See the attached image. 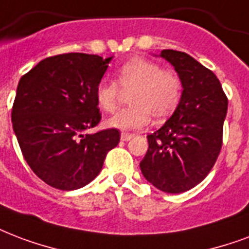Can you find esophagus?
<instances>
[{"label": "esophagus", "mask_w": 249, "mask_h": 249, "mask_svg": "<svg viewBox=\"0 0 249 249\" xmlns=\"http://www.w3.org/2000/svg\"><path fill=\"white\" fill-rule=\"evenodd\" d=\"M133 138V134H130V133H125V132H123L121 133V141H130V140H132Z\"/></svg>", "instance_id": "esophagus-1"}]
</instances>
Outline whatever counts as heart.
<instances>
[{"label":"heart","mask_w":249,"mask_h":249,"mask_svg":"<svg viewBox=\"0 0 249 249\" xmlns=\"http://www.w3.org/2000/svg\"><path fill=\"white\" fill-rule=\"evenodd\" d=\"M128 96V108L121 109L107 121L111 128L130 130L155 121L166 120L179 106L183 85L172 70L162 69L157 62L134 57L116 70L115 83L102 81L95 90L96 104L111 113L117 108L121 92Z\"/></svg>","instance_id":"obj_1"}]
</instances>
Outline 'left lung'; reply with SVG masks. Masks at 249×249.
Wrapping results in <instances>:
<instances>
[{
	"instance_id": "8db88e82",
	"label": "left lung",
	"mask_w": 249,
	"mask_h": 249,
	"mask_svg": "<svg viewBox=\"0 0 249 249\" xmlns=\"http://www.w3.org/2000/svg\"><path fill=\"white\" fill-rule=\"evenodd\" d=\"M183 85L179 106L162 128L147 136L140 163L145 179L166 193L192 189L208 176L222 147L227 96L217 75L193 57L163 49Z\"/></svg>"
}]
</instances>
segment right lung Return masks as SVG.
<instances>
[{
    "label": "right lung",
    "mask_w": 249,
    "mask_h": 249,
    "mask_svg": "<svg viewBox=\"0 0 249 249\" xmlns=\"http://www.w3.org/2000/svg\"><path fill=\"white\" fill-rule=\"evenodd\" d=\"M112 57L64 53L41 60L20 78L11 121L26 162L37 178L74 191L99 175L106 155L120 141L117 129L94 134L99 124L95 99Z\"/></svg>",
    "instance_id": "add662e5"
}]
</instances>
